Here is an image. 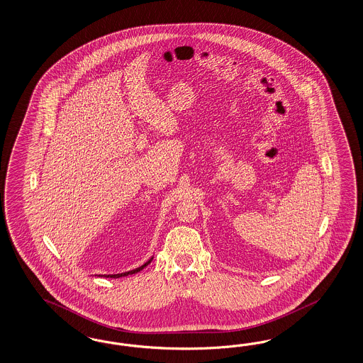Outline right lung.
<instances>
[{
	"mask_svg": "<svg viewBox=\"0 0 363 363\" xmlns=\"http://www.w3.org/2000/svg\"><path fill=\"white\" fill-rule=\"evenodd\" d=\"M152 259L153 258H150L146 264H143V266H140V267H137V269H134V270H130V272H126V273H121V274H109V275H105L106 278H120V277H126V275L129 274H135V273H138V272H141L143 270V267H146L147 264H150L152 262Z\"/></svg>",
	"mask_w": 363,
	"mask_h": 363,
	"instance_id": "1",
	"label": "right lung"
}]
</instances>
